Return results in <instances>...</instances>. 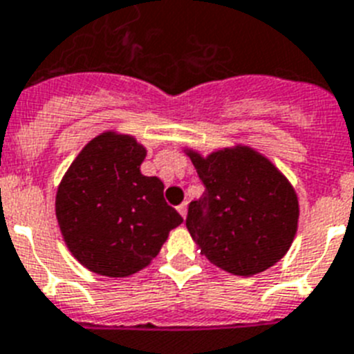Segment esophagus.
Here are the masks:
<instances>
[{"instance_id":"esophagus-1","label":"esophagus","mask_w":354,"mask_h":354,"mask_svg":"<svg viewBox=\"0 0 354 354\" xmlns=\"http://www.w3.org/2000/svg\"><path fill=\"white\" fill-rule=\"evenodd\" d=\"M178 212H180V215L185 219L187 217V203H181L180 207H178Z\"/></svg>"}]
</instances>
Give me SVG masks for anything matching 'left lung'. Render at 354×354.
Segmentation results:
<instances>
[{"label": "left lung", "instance_id": "1", "mask_svg": "<svg viewBox=\"0 0 354 354\" xmlns=\"http://www.w3.org/2000/svg\"><path fill=\"white\" fill-rule=\"evenodd\" d=\"M205 192L190 201L187 230L214 266L251 276L283 258L297 230V196L287 178L250 147L189 153Z\"/></svg>", "mask_w": 354, "mask_h": 354}]
</instances>
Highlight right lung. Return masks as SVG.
Segmentation results:
<instances>
[{
  "label": "right lung",
  "instance_id": "1",
  "mask_svg": "<svg viewBox=\"0 0 354 354\" xmlns=\"http://www.w3.org/2000/svg\"><path fill=\"white\" fill-rule=\"evenodd\" d=\"M146 149L128 135L92 139L57 192V219L69 251L88 270L124 278L158 254L183 223L164 199V183L140 173Z\"/></svg>",
  "mask_w": 354,
  "mask_h": 354
}]
</instances>
